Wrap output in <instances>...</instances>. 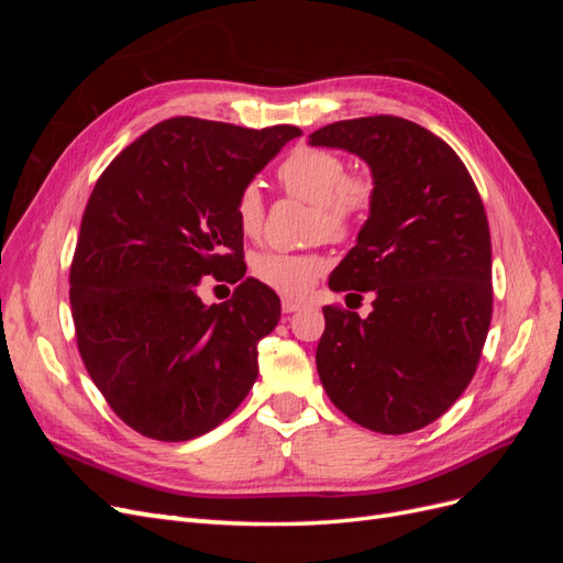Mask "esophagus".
I'll list each match as a JSON object with an SVG mask.
<instances>
[{
  "mask_svg": "<svg viewBox=\"0 0 563 563\" xmlns=\"http://www.w3.org/2000/svg\"><path fill=\"white\" fill-rule=\"evenodd\" d=\"M282 310H284L286 314L298 312V310H302V302H300V300H294V298H282Z\"/></svg>",
  "mask_w": 563,
  "mask_h": 563,
  "instance_id": "obj_1",
  "label": "esophagus"
}]
</instances>
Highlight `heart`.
<instances>
[{"instance_id":"1","label":"heart","mask_w":563,"mask_h":563,"mask_svg":"<svg viewBox=\"0 0 563 563\" xmlns=\"http://www.w3.org/2000/svg\"><path fill=\"white\" fill-rule=\"evenodd\" d=\"M284 190L312 203V230L329 240H343L371 211L376 185L366 174H347V162L327 147L300 145L286 155L277 168ZM234 220L246 236L263 228L265 203L255 185H246L234 199ZM327 261L321 253L267 251L253 263V272L263 284L284 296H302L321 275Z\"/></svg>"}]
</instances>
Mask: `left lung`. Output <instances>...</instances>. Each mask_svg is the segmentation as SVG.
Segmentation results:
<instances>
[{"label":"left lung","instance_id":"obj_1","mask_svg":"<svg viewBox=\"0 0 563 563\" xmlns=\"http://www.w3.org/2000/svg\"><path fill=\"white\" fill-rule=\"evenodd\" d=\"M314 147L362 157L376 185L356 246L331 291L373 296V312L323 308L317 371L350 420L380 434L416 432L470 385L493 314L490 232L476 185L451 145L408 119H345Z\"/></svg>","mask_w":563,"mask_h":563}]
</instances>
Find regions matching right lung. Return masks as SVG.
<instances>
[{
    "label": "right lung",
    "mask_w": 563,
    "mask_h": 563,
    "mask_svg": "<svg viewBox=\"0 0 563 563\" xmlns=\"http://www.w3.org/2000/svg\"><path fill=\"white\" fill-rule=\"evenodd\" d=\"M300 133L174 117L98 178L70 267L77 347L112 411L143 437L211 432L258 378L277 294L249 277L230 301L203 306L196 286L207 274L244 277H232L244 265L234 199Z\"/></svg>",
    "instance_id": "1"
}]
</instances>
